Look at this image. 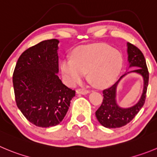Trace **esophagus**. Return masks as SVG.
I'll list each match as a JSON object with an SVG mask.
<instances>
[{"mask_svg": "<svg viewBox=\"0 0 157 157\" xmlns=\"http://www.w3.org/2000/svg\"><path fill=\"white\" fill-rule=\"evenodd\" d=\"M89 90H87V89L84 88H78L77 90V94H87L89 93Z\"/></svg>", "mask_w": 157, "mask_h": 157, "instance_id": "obj_1", "label": "esophagus"}]
</instances>
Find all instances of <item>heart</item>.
Instances as JSON below:
<instances>
[{
	"mask_svg": "<svg viewBox=\"0 0 157 157\" xmlns=\"http://www.w3.org/2000/svg\"><path fill=\"white\" fill-rule=\"evenodd\" d=\"M122 65L119 52L106 44H96L80 48L72 58L61 63V71L66 83L74 86L87 72V77L98 87H105L116 79Z\"/></svg>",
	"mask_w": 157,
	"mask_h": 157,
	"instance_id": "heart-1",
	"label": "heart"
}]
</instances>
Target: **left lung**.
Instances as JSON below:
<instances>
[{
	"mask_svg": "<svg viewBox=\"0 0 157 157\" xmlns=\"http://www.w3.org/2000/svg\"><path fill=\"white\" fill-rule=\"evenodd\" d=\"M128 54L129 67H137L132 72L140 74L144 80L143 94L140 101L131 108H121L118 106L115 101L116 87L119 80L126 74L121 76L119 80L112 87L105 89L103 90V101L101 106L95 112V115L99 122L105 128H120L127 125L138 114L146 101L149 83V71L145 57L140 49L131 43H128Z\"/></svg>",
	"mask_w": 157,
	"mask_h": 157,
	"instance_id": "1",
	"label": "left lung"
}]
</instances>
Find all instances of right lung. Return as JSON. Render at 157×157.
<instances>
[{
    "label": "right lung",
    "mask_w": 157,
    "mask_h": 157,
    "mask_svg": "<svg viewBox=\"0 0 157 157\" xmlns=\"http://www.w3.org/2000/svg\"><path fill=\"white\" fill-rule=\"evenodd\" d=\"M59 40L42 41L21 53L13 73L15 101L33 125L48 128L58 125L70 107L75 90L57 76Z\"/></svg>",
    "instance_id": "1"
}]
</instances>
